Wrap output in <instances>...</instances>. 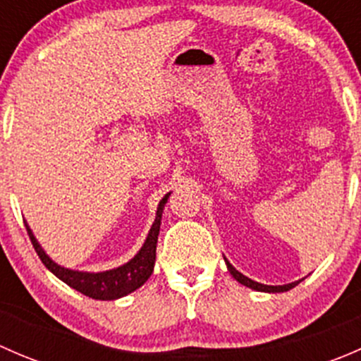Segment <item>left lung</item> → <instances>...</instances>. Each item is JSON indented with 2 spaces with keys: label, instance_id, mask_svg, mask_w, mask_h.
<instances>
[{
  "label": "left lung",
  "instance_id": "left-lung-1",
  "mask_svg": "<svg viewBox=\"0 0 361 361\" xmlns=\"http://www.w3.org/2000/svg\"><path fill=\"white\" fill-rule=\"evenodd\" d=\"M225 264H227V269H228V272H231V274L234 276V279H235V281H239V283H241V285L248 286V288H251V290H257V292H267V293H281V292H288V290H292L293 286H297L298 283H300V281H293V283H288V285H281V286L262 285V283H257V281H253V279L246 278L245 274H241V272H239V271H235V269L232 267V265H231V262H228L227 258H225Z\"/></svg>",
  "mask_w": 361,
  "mask_h": 361
}]
</instances>
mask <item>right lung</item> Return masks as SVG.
Here are the masks:
<instances>
[{"instance_id":"add662e5","label":"right lung","mask_w":361,"mask_h":361,"mask_svg":"<svg viewBox=\"0 0 361 361\" xmlns=\"http://www.w3.org/2000/svg\"><path fill=\"white\" fill-rule=\"evenodd\" d=\"M167 197H169V194L164 195L162 201L159 202L157 216H155L154 225H152L150 232H148L147 241L141 246V250L134 255V258H130L127 264L120 265V267L104 272L71 271V269L57 265L56 262L43 251L39 243L36 241L35 234H32V231L29 228V225L25 224V221L24 224L25 228H27L29 239H31L39 260L45 264V267L49 269L54 276H57L61 281L66 283L68 286H71L76 292L87 295V297L96 298V300H115V298L126 297V295L133 293L134 290L143 286L145 283H147V279L152 276V272H154L155 251H157V239L160 232V220H162V211L167 202Z\"/></svg>"}]
</instances>
